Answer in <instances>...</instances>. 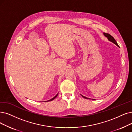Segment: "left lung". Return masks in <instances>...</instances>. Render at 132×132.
Here are the masks:
<instances>
[{"instance_id":"left-lung-1","label":"left lung","mask_w":132,"mask_h":132,"mask_svg":"<svg viewBox=\"0 0 132 132\" xmlns=\"http://www.w3.org/2000/svg\"><path fill=\"white\" fill-rule=\"evenodd\" d=\"M103 35H104L105 36H106V37H107L108 38V40H109L112 42L113 43L117 45V46H119V45H118V43H117V41L115 40V39H114V38L112 36H111V35H110V34H109L105 33V32H104V33H103ZM81 96H82L83 97H84V98H86V99H90L89 98L86 97H85V96H84L82 95H81Z\"/></svg>"}]
</instances>
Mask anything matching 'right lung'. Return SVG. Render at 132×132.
Wrapping results in <instances>:
<instances>
[{"mask_svg":"<svg viewBox=\"0 0 132 132\" xmlns=\"http://www.w3.org/2000/svg\"><path fill=\"white\" fill-rule=\"evenodd\" d=\"M58 95V94L56 95L54 97H53V98H51V100H48V101H52V100H54L56 97H57V96Z\"/></svg>","mask_w":132,"mask_h":132,"instance_id":"right-lung-1","label":"right lung"}]
</instances>
